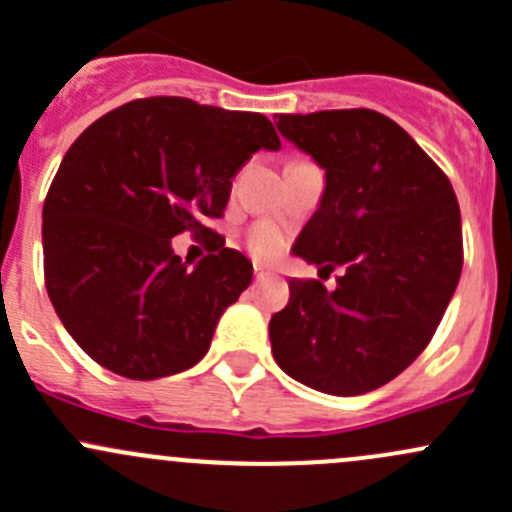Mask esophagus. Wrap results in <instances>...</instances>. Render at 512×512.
<instances>
[{"label": "esophagus", "instance_id": "1", "mask_svg": "<svg viewBox=\"0 0 512 512\" xmlns=\"http://www.w3.org/2000/svg\"><path fill=\"white\" fill-rule=\"evenodd\" d=\"M265 277H270V272H267L265 267H255V280L260 282V280H265Z\"/></svg>", "mask_w": 512, "mask_h": 512}]
</instances>
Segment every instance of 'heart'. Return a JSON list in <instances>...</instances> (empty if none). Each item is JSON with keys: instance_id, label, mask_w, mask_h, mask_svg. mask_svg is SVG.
<instances>
[{"instance_id": "b5f03b06", "label": "heart", "mask_w": 512, "mask_h": 512, "mask_svg": "<svg viewBox=\"0 0 512 512\" xmlns=\"http://www.w3.org/2000/svg\"><path fill=\"white\" fill-rule=\"evenodd\" d=\"M282 245H285V235H282L280 227L275 225H255L250 230V235H247V247H250L252 255L260 257V260L275 257L277 252L282 250Z\"/></svg>"}]
</instances>
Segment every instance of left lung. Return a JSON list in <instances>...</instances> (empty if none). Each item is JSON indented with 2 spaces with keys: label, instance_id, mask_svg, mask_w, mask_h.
Here are the masks:
<instances>
[{
  "label": "left lung",
  "instance_id": "8db88e82",
  "mask_svg": "<svg viewBox=\"0 0 512 512\" xmlns=\"http://www.w3.org/2000/svg\"><path fill=\"white\" fill-rule=\"evenodd\" d=\"M277 131L324 170L317 213L292 252L337 289L289 280L270 319L275 361L332 396L374 391L426 349L463 267L456 193L421 146L369 108L282 113Z\"/></svg>",
  "mask_w": 512,
  "mask_h": 512
}]
</instances>
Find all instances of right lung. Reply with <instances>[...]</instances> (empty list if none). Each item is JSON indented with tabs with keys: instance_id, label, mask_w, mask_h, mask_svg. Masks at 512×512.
<instances>
[{
	"instance_id": "obj_1",
	"label": "right lung",
	"mask_w": 512,
	"mask_h": 512,
	"mask_svg": "<svg viewBox=\"0 0 512 512\" xmlns=\"http://www.w3.org/2000/svg\"><path fill=\"white\" fill-rule=\"evenodd\" d=\"M270 118L138 98L91 123L66 151L41 213L46 292L66 332L126 379H160L208 354L215 327L252 282L225 247L193 271L169 240L220 218L230 178L260 148L280 151Z\"/></svg>"
}]
</instances>
